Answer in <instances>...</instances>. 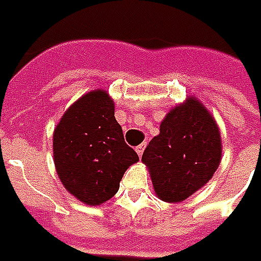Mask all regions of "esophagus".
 Listing matches in <instances>:
<instances>
[{"mask_svg":"<svg viewBox=\"0 0 261 261\" xmlns=\"http://www.w3.org/2000/svg\"><path fill=\"white\" fill-rule=\"evenodd\" d=\"M143 150H145V145H139L138 147H136V151H138V154H139V156L143 154Z\"/></svg>","mask_w":261,"mask_h":261,"instance_id":"34e87169","label":"esophagus"}]
</instances>
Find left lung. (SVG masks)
Wrapping results in <instances>:
<instances>
[{"mask_svg":"<svg viewBox=\"0 0 261 261\" xmlns=\"http://www.w3.org/2000/svg\"><path fill=\"white\" fill-rule=\"evenodd\" d=\"M221 134L198 99L170 111L143 151L159 198L180 202L212 178L221 162Z\"/></svg>","mask_w":261,"mask_h":261,"instance_id":"left-lung-1","label":"left lung"}]
</instances>
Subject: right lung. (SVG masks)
<instances>
[{"label": "right lung", "mask_w": 261, "mask_h": 261, "mask_svg": "<svg viewBox=\"0 0 261 261\" xmlns=\"http://www.w3.org/2000/svg\"><path fill=\"white\" fill-rule=\"evenodd\" d=\"M114 115V101L97 90L71 105L55 129L59 178L68 193L88 205L112 198L127 167L139 160Z\"/></svg>", "instance_id": "add662e5"}]
</instances>
